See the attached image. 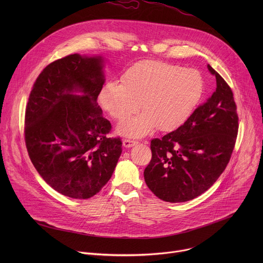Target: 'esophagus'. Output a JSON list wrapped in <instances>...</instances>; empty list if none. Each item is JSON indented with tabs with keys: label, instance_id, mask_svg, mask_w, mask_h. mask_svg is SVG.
<instances>
[{
	"label": "esophagus",
	"instance_id": "esophagus-1",
	"mask_svg": "<svg viewBox=\"0 0 263 263\" xmlns=\"http://www.w3.org/2000/svg\"><path fill=\"white\" fill-rule=\"evenodd\" d=\"M137 143H138L137 141L131 140V139H124V140H123V145H124L125 147H132L133 145H135V144H137Z\"/></svg>",
	"mask_w": 263,
	"mask_h": 263
}]
</instances>
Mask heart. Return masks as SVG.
Returning <instances> with one entry per match:
<instances>
[{
    "instance_id": "obj_1",
    "label": "heart",
    "mask_w": 263,
    "mask_h": 263,
    "mask_svg": "<svg viewBox=\"0 0 263 263\" xmlns=\"http://www.w3.org/2000/svg\"><path fill=\"white\" fill-rule=\"evenodd\" d=\"M205 81L194 68L161 61L144 60L130 66L122 74V84L107 82L101 89L102 107L118 121L141 109V115L118 126L127 137H143L155 127L162 132L183 126L202 101Z\"/></svg>"
}]
</instances>
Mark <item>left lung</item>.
Returning a JSON list of instances; mask_svg holds the SVG:
<instances>
[{"label":"left lung","mask_w":263,"mask_h":263,"mask_svg":"<svg viewBox=\"0 0 263 263\" xmlns=\"http://www.w3.org/2000/svg\"><path fill=\"white\" fill-rule=\"evenodd\" d=\"M216 88L177 130L151 141L152 159L144 181L159 199L193 200L214 184L226 168L236 141L238 117L233 92L217 71L207 65Z\"/></svg>","instance_id":"left-lung-1"}]
</instances>
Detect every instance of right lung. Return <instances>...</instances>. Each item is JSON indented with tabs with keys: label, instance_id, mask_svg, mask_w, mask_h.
I'll use <instances>...</instances> for the list:
<instances>
[{
	"label": "right lung",
	"instance_id": "right-lung-1",
	"mask_svg": "<svg viewBox=\"0 0 263 263\" xmlns=\"http://www.w3.org/2000/svg\"><path fill=\"white\" fill-rule=\"evenodd\" d=\"M102 56L68 55L37 77L26 107L25 140L42 178L59 194L89 199L109 181L122 154L109 138L98 96L105 83Z\"/></svg>",
	"mask_w": 263,
	"mask_h": 263
}]
</instances>
